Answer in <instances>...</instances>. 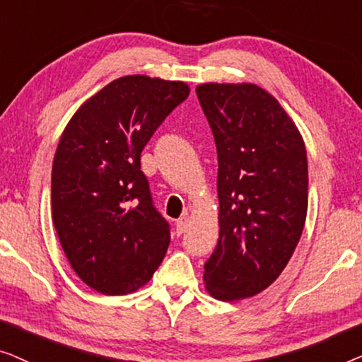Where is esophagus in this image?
Returning a JSON list of instances; mask_svg holds the SVG:
<instances>
[{"instance_id":"obj_1","label":"esophagus","mask_w":362,"mask_h":362,"mask_svg":"<svg viewBox=\"0 0 362 362\" xmlns=\"http://www.w3.org/2000/svg\"><path fill=\"white\" fill-rule=\"evenodd\" d=\"M187 228H188V218L187 216H183V218H180V220H177L175 231H177V234H179V236L187 231Z\"/></svg>"}]
</instances>
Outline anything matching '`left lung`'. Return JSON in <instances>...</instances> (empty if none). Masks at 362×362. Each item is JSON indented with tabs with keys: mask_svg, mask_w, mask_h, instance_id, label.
<instances>
[{
	"mask_svg": "<svg viewBox=\"0 0 362 362\" xmlns=\"http://www.w3.org/2000/svg\"><path fill=\"white\" fill-rule=\"evenodd\" d=\"M197 95L218 152L220 238L205 264L206 292L238 302L281 276L302 236L308 208L303 137L261 86L200 83Z\"/></svg>",
	"mask_w": 362,
	"mask_h": 362,
	"instance_id": "obj_1",
	"label": "left lung"
}]
</instances>
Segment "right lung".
Instances as JSON below:
<instances>
[{
    "mask_svg": "<svg viewBox=\"0 0 362 362\" xmlns=\"http://www.w3.org/2000/svg\"><path fill=\"white\" fill-rule=\"evenodd\" d=\"M188 93L185 81L124 75L90 96L60 136L54 226L75 274L96 292H136L165 256L169 225L152 205L141 152Z\"/></svg>",
    "mask_w": 362,
    "mask_h": 362,
    "instance_id": "obj_1",
    "label": "right lung"
}]
</instances>
